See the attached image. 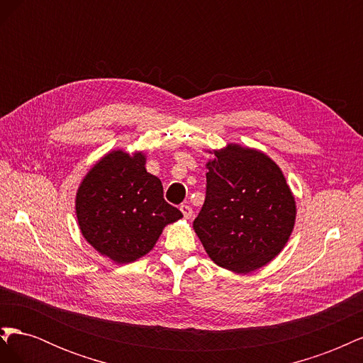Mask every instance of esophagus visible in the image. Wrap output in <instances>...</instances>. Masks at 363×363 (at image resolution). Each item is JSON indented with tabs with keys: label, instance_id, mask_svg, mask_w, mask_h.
I'll use <instances>...</instances> for the list:
<instances>
[{
	"label": "esophagus",
	"instance_id": "esophagus-1",
	"mask_svg": "<svg viewBox=\"0 0 363 363\" xmlns=\"http://www.w3.org/2000/svg\"><path fill=\"white\" fill-rule=\"evenodd\" d=\"M180 211H182V213H183V216L186 219H189L192 216V207L188 206V204H182L180 206Z\"/></svg>",
	"mask_w": 363,
	"mask_h": 363
}]
</instances>
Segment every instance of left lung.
<instances>
[{"label": "left lung", "mask_w": 363, "mask_h": 363, "mask_svg": "<svg viewBox=\"0 0 363 363\" xmlns=\"http://www.w3.org/2000/svg\"><path fill=\"white\" fill-rule=\"evenodd\" d=\"M206 174V200L194 228L216 265L247 274L286 245L295 200L283 172L262 151L230 144L215 151Z\"/></svg>", "instance_id": "obj_1"}]
</instances>
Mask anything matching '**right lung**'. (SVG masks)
Listing matches in <instances>:
<instances>
[{
    "label": "right lung",
    "instance_id": "add662e5",
    "mask_svg": "<svg viewBox=\"0 0 363 363\" xmlns=\"http://www.w3.org/2000/svg\"><path fill=\"white\" fill-rule=\"evenodd\" d=\"M75 212L84 239L116 263H130L155 247L167 224L183 215L163 199L162 182L145 169V156L108 152L83 179Z\"/></svg>",
    "mask_w": 363,
    "mask_h": 363
}]
</instances>
